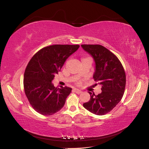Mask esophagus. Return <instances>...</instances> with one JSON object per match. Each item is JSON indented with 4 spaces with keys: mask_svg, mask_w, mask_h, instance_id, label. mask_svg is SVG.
I'll return each instance as SVG.
<instances>
[{
    "mask_svg": "<svg viewBox=\"0 0 149 149\" xmlns=\"http://www.w3.org/2000/svg\"><path fill=\"white\" fill-rule=\"evenodd\" d=\"M73 91H74L76 93H77V94H80L82 92L81 91V90H79V89H74Z\"/></svg>",
    "mask_w": 149,
    "mask_h": 149,
    "instance_id": "obj_1",
    "label": "esophagus"
}]
</instances>
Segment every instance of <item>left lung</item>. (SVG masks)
I'll return each mask as SVG.
<instances>
[{
	"instance_id": "obj_1",
	"label": "left lung",
	"mask_w": 149,
	"mask_h": 149,
	"mask_svg": "<svg viewBox=\"0 0 149 149\" xmlns=\"http://www.w3.org/2000/svg\"><path fill=\"white\" fill-rule=\"evenodd\" d=\"M84 51L95 63L93 78L101 85V93L95 95L88 92L90 100L83 106L92 113L102 116L110 112L120 101L125 87L124 68L117 56L100 45H82Z\"/></svg>"
}]
</instances>
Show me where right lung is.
Here are the masks:
<instances>
[{
  "label": "right lung",
  "instance_id": "right-lung-1",
  "mask_svg": "<svg viewBox=\"0 0 149 149\" xmlns=\"http://www.w3.org/2000/svg\"><path fill=\"white\" fill-rule=\"evenodd\" d=\"M79 47L78 45L45 47L29 61L24 73V90L31 106L39 114L50 116L64 106L72 89L67 86L56 88L52 81L68 57Z\"/></svg>",
  "mask_w": 149,
  "mask_h": 149
}]
</instances>
